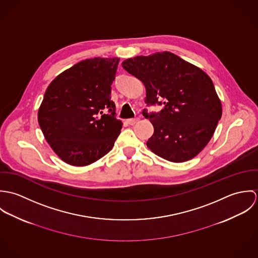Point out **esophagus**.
I'll return each mask as SVG.
<instances>
[{
  "label": "esophagus",
  "instance_id": "1",
  "mask_svg": "<svg viewBox=\"0 0 258 258\" xmlns=\"http://www.w3.org/2000/svg\"><path fill=\"white\" fill-rule=\"evenodd\" d=\"M138 121H139V118H131V119H128V120H127V123H128L129 125H134V124H136Z\"/></svg>",
  "mask_w": 258,
  "mask_h": 258
}]
</instances>
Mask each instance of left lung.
<instances>
[{"mask_svg":"<svg viewBox=\"0 0 258 258\" xmlns=\"http://www.w3.org/2000/svg\"><path fill=\"white\" fill-rule=\"evenodd\" d=\"M122 67L145 85L148 106L163 105L157 113L143 110L154 127L148 148L175 163L196 157L221 117V100L210 76L169 51L128 58Z\"/></svg>","mask_w":258,"mask_h":258,"instance_id":"obj_1","label":"left lung"}]
</instances>
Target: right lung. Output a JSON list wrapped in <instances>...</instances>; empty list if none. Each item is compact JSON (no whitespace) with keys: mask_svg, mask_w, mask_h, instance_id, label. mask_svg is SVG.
<instances>
[{"mask_svg":"<svg viewBox=\"0 0 258 258\" xmlns=\"http://www.w3.org/2000/svg\"><path fill=\"white\" fill-rule=\"evenodd\" d=\"M118 63L117 57L81 60L46 88L38 124L46 142L66 163L90 165L114 146L122 128L110 95Z\"/></svg>","mask_w":258,"mask_h":258,"instance_id":"add662e5","label":"right lung"}]
</instances>
